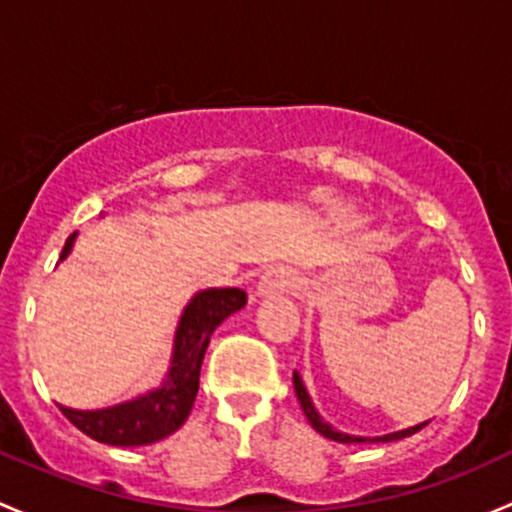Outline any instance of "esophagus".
<instances>
[{
    "instance_id": "obj_1",
    "label": "esophagus",
    "mask_w": 512,
    "mask_h": 512,
    "mask_svg": "<svg viewBox=\"0 0 512 512\" xmlns=\"http://www.w3.org/2000/svg\"><path fill=\"white\" fill-rule=\"evenodd\" d=\"M295 283H298V273H295L291 266H271L268 271H263L261 278H258L256 295H273V293L291 291Z\"/></svg>"
}]
</instances>
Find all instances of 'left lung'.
<instances>
[{"label": "left lung", "mask_w": 512, "mask_h": 512, "mask_svg": "<svg viewBox=\"0 0 512 512\" xmlns=\"http://www.w3.org/2000/svg\"><path fill=\"white\" fill-rule=\"evenodd\" d=\"M293 387H295V397H298L300 402V409H303L305 416H308L310 426H313L318 434H323L325 439H333L337 444H365V441H399V439H407V436L416 434L419 429H424L429 421H424V424H416V426H409V429H402V431H394V434H384V436H374V439H367V436H350V434H342V431L333 429V426L328 424V421L323 419V416L318 414V409L313 407V399H310L308 389H305L303 379H300L298 372H293Z\"/></svg>", "instance_id": "left-lung-1"}]
</instances>
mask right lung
Instances as JSON below:
<instances>
[{
    "label": "right lung",
    "instance_id": "obj_1",
    "mask_svg": "<svg viewBox=\"0 0 512 512\" xmlns=\"http://www.w3.org/2000/svg\"><path fill=\"white\" fill-rule=\"evenodd\" d=\"M73 241H76V231L66 239L61 261L71 254ZM244 305L246 293L241 288L199 291L189 300L179 318L170 370L160 387L140 394L130 402L115 404L108 409H93V412L59 407L63 416L78 431L110 446H147L175 434L187 421L194 399H197L199 370H202L204 352L209 347V337L231 313L241 310Z\"/></svg>",
    "mask_w": 512,
    "mask_h": 512
}]
</instances>
